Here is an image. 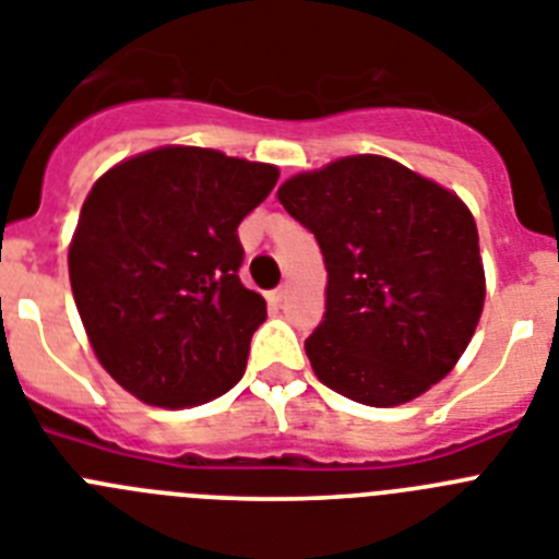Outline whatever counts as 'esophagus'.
Instances as JSON below:
<instances>
[{
  "instance_id": "obj_1",
  "label": "esophagus",
  "mask_w": 559,
  "mask_h": 559,
  "mask_svg": "<svg viewBox=\"0 0 559 559\" xmlns=\"http://www.w3.org/2000/svg\"><path fill=\"white\" fill-rule=\"evenodd\" d=\"M288 285H280V288H276L274 290V294H271V302H276V305H280V302H285V299H288Z\"/></svg>"
}]
</instances>
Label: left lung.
<instances>
[{
    "instance_id": "1",
    "label": "left lung",
    "mask_w": 559,
    "mask_h": 559,
    "mask_svg": "<svg viewBox=\"0 0 559 559\" xmlns=\"http://www.w3.org/2000/svg\"><path fill=\"white\" fill-rule=\"evenodd\" d=\"M276 199L313 231L328 269L324 322L305 341L324 386L394 408L456 367L487 294L476 221L456 192L358 153L296 173Z\"/></svg>"
}]
</instances>
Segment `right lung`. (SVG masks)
Returning <instances> with one entry per match:
<instances>
[{"label":"right lung","instance_id":"add662e5","mask_svg":"<svg viewBox=\"0 0 559 559\" xmlns=\"http://www.w3.org/2000/svg\"><path fill=\"white\" fill-rule=\"evenodd\" d=\"M276 179L265 162L162 145L117 162L88 190L69 283L100 367L136 400L201 406L243 378L265 299L237 276V226Z\"/></svg>","mask_w":559,"mask_h":559}]
</instances>
